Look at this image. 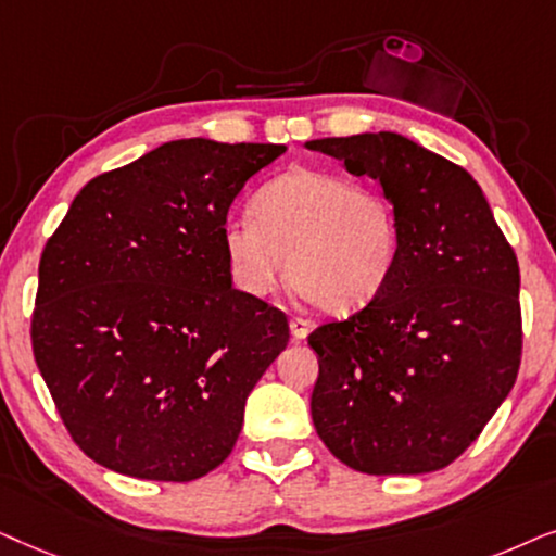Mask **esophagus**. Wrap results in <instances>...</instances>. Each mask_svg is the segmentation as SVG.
Returning <instances> with one entry per match:
<instances>
[{
    "instance_id": "obj_1",
    "label": "esophagus",
    "mask_w": 556,
    "mask_h": 556,
    "mask_svg": "<svg viewBox=\"0 0 556 556\" xmlns=\"http://www.w3.org/2000/svg\"><path fill=\"white\" fill-rule=\"evenodd\" d=\"M290 330L294 340H305L309 336V330H313V323L305 320V317H292Z\"/></svg>"
}]
</instances>
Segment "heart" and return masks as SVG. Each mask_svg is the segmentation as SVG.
I'll list each match as a JSON object with an SVG mask.
<instances>
[{"instance_id": "obj_1", "label": "heart", "mask_w": 556, "mask_h": 556, "mask_svg": "<svg viewBox=\"0 0 556 556\" xmlns=\"http://www.w3.org/2000/svg\"><path fill=\"white\" fill-rule=\"evenodd\" d=\"M254 218H228L220 243L233 285L264 298L285 279L317 307L348 313L371 302L402 254L394 203L332 169L294 167L264 182Z\"/></svg>"}]
</instances>
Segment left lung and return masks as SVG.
Returning <instances> with one entry per match:
<instances>
[{"instance_id": "obj_1", "label": "left lung", "mask_w": 556, "mask_h": 556, "mask_svg": "<svg viewBox=\"0 0 556 556\" xmlns=\"http://www.w3.org/2000/svg\"><path fill=\"white\" fill-rule=\"evenodd\" d=\"M307 150L381 182L402 228L389 285L309 332V409L325 447L368 476H419L460 457L521 366L519 262L468 169L394 131Z\"/></svg>"}]
</instances>
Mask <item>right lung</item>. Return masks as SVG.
<instances>
[{
    "label": "right lung",
    "instance_id": "add662e5",
    "mask_svg": "<svg viewBox=\"0 0 556 556\" xmlns=\"http://www.w3.org/2000/svg\"><path fill=\"white\" fill-rule=\"evenodd\" d=\"M285 150L167 142L93 177L48 239L35 364L73 442L103 468L188 483L231 455L290 323L233 290L220 228Z\"/></svg>",
    "mask_w": 556,
    "mask_h": 556
}]
</instances>
